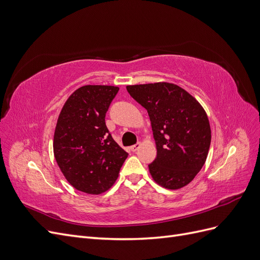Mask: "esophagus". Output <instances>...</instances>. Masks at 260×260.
<instances>
[{
    "instance_id": "esophagus-1",
    "label": "esophagus",
    "mask_w": 260,
    "mask_h": 260,
    "mask_svg": "<svg viewBox=\"0 0 260 260\" xmlns=\"http://www.w3.org/2000/svg\"><path fill=\"white\" fill-rule=\"evenodd\" d=\"M140 146H141V143H140V142H138L137 144H135V145H132V146H131V151H132V152H137L138 149L140 148Z\"/></svg>"
}]
</instances>
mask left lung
Masks as SVG:
<instances>
[{"label": "left lung", "instance_id": "obj_1", "mask_svg": "<svg viewBox=\"0 0 260 260\" xmlns=\"http://www.w3.org/2000/svg\"><path fill=\"white\" fill-rule=\"evenodd\" d=\"M127 90L151 120L157 156L148 169L154 181L169 190L185 186L208 155L211 131L206 112L190 93L174 83L128 85Z\"/></svg>", "mask_w": 260, "mask_h": 260}]
</instances>
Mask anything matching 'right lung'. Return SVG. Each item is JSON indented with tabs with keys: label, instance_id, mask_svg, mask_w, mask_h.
I'll return each instance as SVG.
<instances>
[{
	"label": "right lung",
	"instance_id": "right-lung-1",
	"mask_svg": "<svg viewBox=\"0 0 260 260\" xmlns=\"http://www.w3.org/2000/svg\"><path fill=\"white\" fill-rule=\"evenodd\" d=\"M118 91L113 85H83L62 106L54 133V156L62 175L78 191H107L128 157L105 123Z\"/></svg>",
	"mask_w": 260,
	"mask_h": 260
}]
</instances>
